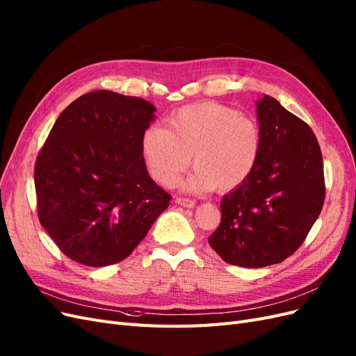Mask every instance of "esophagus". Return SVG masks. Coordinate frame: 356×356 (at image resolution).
I'll return each instance as SVG.
<instances>
[{
    "mask_svg": "<svg viewBox=\"0 0 356 356\" xmlns=\"http://www.w3.org/2000/svg\"><path fill=\"white\" fill-rule=\"evenodd\" d=\"M176 204L181 205V207H188V209L195 207V201L191 200V198H185V197H177Z\"/></svg>",
    "mask_w": 356,
    "mask_h": 356,
    "instance_id": "34e87169",
    "label": "esophagus"
}]
</instances>
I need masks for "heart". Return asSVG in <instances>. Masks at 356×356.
I'll return each instance as SVG.
<instances>
[{
    "label": "heart",
    "instance_id": "1",
    "mask_svg": "<svg viewBox=\"0 0 356 356\" xmlns=\"http://www.w3.org/2000/svg\"><path fill=\"white\" fill-rule=\"evenodd\" d=\"M259 122L216 102L195 103L171 113L167 129L149 125L142 134V154L149 175L173 188L192 164L185 183L191 192L238 188L253 173L261 152Z\"/></svg>",
    "mask_w": 356,
    "mask_h": 356
}]
</instances>
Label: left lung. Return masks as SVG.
<instances>
[{"mask_svg": "<svg viewBox=\"0 0 356 356\" xmlns=\"http://www.w3.org/2000/svg\"><path fill=\"white\" fill-rule=\"evenodd\" d=\"M263 145L247 180L223 197L211 248L229 265L263 268L290 257L325 200L324 163L312 129L270 96L257 102Z\"/></svg>", "mask_w": 356, "mask_h": 356, "instance_id": "1", "label": "left lung"}]
</instances>
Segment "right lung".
<instances>
[{
    "mask_svg": "<svg viewBox=\"0 0 356 356\" xmlns=\"http://www.w3.org/2000/svg\"><path fill=\"white\" fill-rule=\"evenodd\" d=\"M154 112L140 97L96 90L56 120L33 179L40 223L65 256L91 268L118 263L168 207L140 146Z\"/></svg>",
    "mask_w": 356,
    "mask_h": 356,
    "instance_id": "right-lung-1",
    "label": "right lung"
}]
</instances>
